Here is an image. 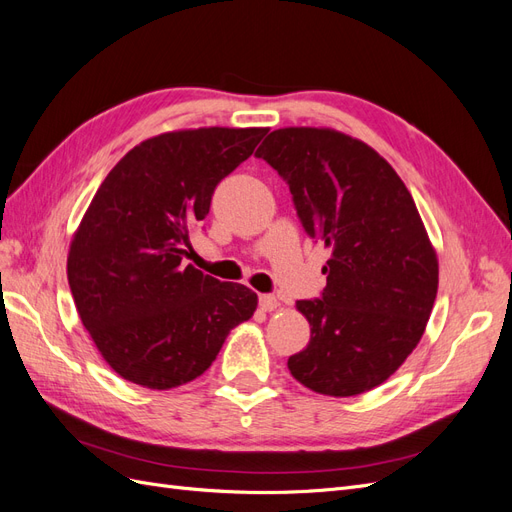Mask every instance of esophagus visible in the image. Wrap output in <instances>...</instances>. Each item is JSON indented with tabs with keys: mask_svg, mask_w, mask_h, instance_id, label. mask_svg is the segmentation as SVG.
<instances>
[{
	"mask_svg": "<svg viewBox=\"0 0 512 512\" xmlns=\"http://www.w3.org/2000/svg\"><path fill=\"white\" fill-rule=\"evenodd\" d=\"M258 305L265 309V312H273V309H277V305H280V301H277V297H273V294H260Z\"/></svg>",
	"mask_w": 512,
	"mask_h": 512,
	"instance_id": "34e87169",
	"label": "esophagus"
}]
</instances>
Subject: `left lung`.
<instances>
[{"label":"left lung","instance_id":"8db88e82","mask_svg":"<svg viewBox=\"0 0 512 512\" xmlns=\"http://www.w3.org/2000/svg\"><path fill=\"white\" fill-rule=\"evenodd\" d=\"M290 188L307 237L331 252L318 299L297 301L312 337L290 374L322 395L382 384L416 348L438 294V258L391 164L335 130L282 128L256 151Z\"/></svg>","mask_w":512,"mask_h":512}]
</instances>
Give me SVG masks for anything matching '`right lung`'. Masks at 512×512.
Segmentation results:
<instances>
[{
	"label": "right lung",
	"mask_w": 512,
	"mask_h": 512,
	"mask_svg": "<svg viewBox=\"0 0 512 512\" xmlns=\"http://www.w3.org/2000/svg\"><path fill=\"white\" fill-rule=\"evenodd\" d=\"M267 128L153 136L106 175L76 230L68 284L83 327L121 378L175 389L198 378L256 292L183 265L190 232L218 183L252 156Z\"/></svg>",
	"instance_id": "right-lung-1"
}]
</instances>
